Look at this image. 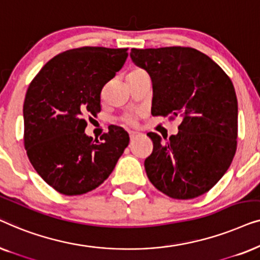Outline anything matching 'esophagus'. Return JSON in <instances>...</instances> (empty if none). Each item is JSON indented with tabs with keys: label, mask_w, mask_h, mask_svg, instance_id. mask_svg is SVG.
<instances>
[{
	"label": "esophagus",
	"mask_w": 260,
	"mask_h": 260,
	"mask_svg": "<svg viewBox=\"0 0 260 260\" xmlns=\"http://www.w3.org/2000/svg\"><path fill=\"white\" fill-rule=\"evenodd\" d=\"M138 135H140V134H138L137 131H129V136H130V140H134V138H135V137H137Z\"/></svg>",
	"instance_id": "1"
}]
</instances>
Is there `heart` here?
I'll list each match as a JSON object with an SVG mask.
<instances>
[{
	"instance_id": "obj_1",
	"label": "heart",
	"mask_w": 260,
	"mask_h": 260,
	"mask_svg": "<svg viewBox=\"0 0 260 260\" xmlns=\"http://www.w3.org/2000/svg\"><path fill=\"white\" fill-rule=\"evenodd\" d=\"M144 72H145V71L140 69V67H135V69H133L129 73H127V77L135 76V74L144 73ZM137 118H138L137 113H127V115H125V116L123 117V122L126 123V124H129V125H134V124L136 123Z\"/></svg>"
}]
</instances>
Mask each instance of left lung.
<instances>
[{
    "label": "left lung",
    "instance_id": "1",
    "mask_svg": "<svg viewBox=\"0 0 260 260\" xmlns=\"http://www.w3.org/2000/svg\"><path fill=\"white\" fill-rule=\"evenodd\" d=\"M131 59L152 81V116L181 119L166 142L149 133L154 149L144 167L150 182L169 198L200 197L218 183L237 150L238 102L230 77L190 47L133 48Z\"/></svg>",
    "mask_w": 260,
    "mask_h": 260
}]
</instances>
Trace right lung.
<instances>
[{
    "label": "right lung",
    "instance_id": "1",
    "mask_svg": "<svg viewBox=\"0 0 260 260\" xmlns=\"http://www.w3.org/2000/svg\"><path fill=\"white\" fill-rule=\"evenodd\" d=\"M126 58V48L69 49L49 60L29 84L24 149L37 173L60 194L81 195L101 186L129 144L119 126L109 127L102 143L84 133L87 117L101 111L103 87Z\"/></svg>",
    "mask_w": 260,
    "mask_h": 260
}]
</instances>
